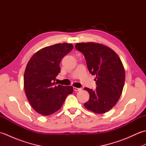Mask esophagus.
I'll return each mask as SVG.
<instances>
[{"label": "esophagus", "instance_id": "34e87169", "mask_svg": "<svg viewBox=\"0 0 146 146\" xmlns=\"http://www.w3.org/2000/svg\"><path fill=\"white\" fill-rule=\"evenodd\" d=\"M73 90H74V91H75V92H78V91H80L81 90V88H76V87H73Z\"/></svg>", "mask_w": 146, "mask_h": 146}]
</instances>
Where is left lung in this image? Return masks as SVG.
Wrapping results in <instances>:
<instances>
[{
    "instance_id": "8db88e82",
    "label": "left lung",
    "mask_w": 146,
    "mask_h": 146,
    "mask_svg": "<svg viewBox=\"0 0 146 146\" xmlns=\"http://www.w3.org/2000/svg\"><path fill=\"white\" fill-rule=\"evenodd\" d=\"M75 48L84 54L89 72L95 75L97 88H85L90 95L84 106L97 113H104L115 106L125 83L124 67L119 56L108 46L96 42L76 43Z\"/></svg>"
}]
</instances>
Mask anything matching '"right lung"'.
Here are the masks:
<instances>
[{
    "mask_svg": "<svg viewBox=\"0 0 146 146\" xmlns=\"http://www.w3.org/2000/svg\"><path fill=\"white\" fill-rule=\"evenodd\" d=\"M73 48L68 43L47 46L35 52L27 64L24 75L26 95L33 109L42 115L58 111L73 92V86L55 83L62 58Z\"/></svg>",
    "mask_w": 146,
    "mask_h": 146,
    "instance_id": "right-lung-1",
    "label": "right lung"
}]
</instances>
